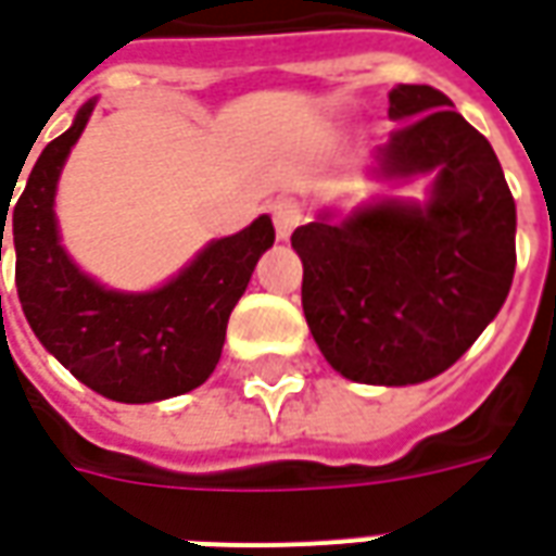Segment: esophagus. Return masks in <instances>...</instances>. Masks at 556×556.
Returning a JSON list of instances; mask_svg holds the SVG:
<instances>
[{"label": "esophagus", "instance_id": "34e87169", "mask_svg": "<svg viewBox=\"0 0 556 556\" xmlns=\"http://www.w3.org/2000/svg\"><path fill=\"white\" fill-rule=\"evenodd\" d=\"M270 214H274V226H277V238L279 241H289L291 231L298 229L306 217V211L298 199H291V195H282L277 199L274 205H270Z\"/></svg>", "mask_w": 556, "mask_h": 556}]
</instances>
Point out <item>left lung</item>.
<instances>
[{"instance_id": "1", "label": "left lung", "mask_w": 556, "mask_h": 556, "mask_svg": "<svg viewBox=\"0 0 556 556\" xmlns=\"http://www.w3.org/2000/svg\"><path fill=\"white\" fill-rule=\"evenodd\" d=\"M378 175L434 172L426 205L375 202L291 235L303 315L327 363L361 384L450 369L501 313L515 274V199L489 139L431 86L390 91Z\"/></svg>"}]
</instances>
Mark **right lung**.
<instances>
[{
    "instance_id": "right-lung-1",
    "label": "right lung",
    "mask_w": 556,
    "mask_h": 556,
    "mask_svg": "<svg viewBox=\"0 0 556 556\" xmlns=\"http://www.w3.org/2000/svg\"><path fill=\"white\" fill-rule=\"evenodd\" d=\"M91 110L94 101L43 148L17 202H0V262L11 217L20 306L43 349L83 384L127 405L181 396L214 372L231 309L247 291L255 262L274 247V223L262 214L238 235L211 241L154 291L103 289L67 258L53 211L62 166Z\"/></svg>"
}]
</instances>
